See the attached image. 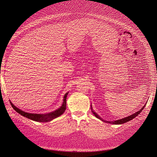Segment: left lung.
Masks as SVG:
<instances>
[{
	"label": "left lung",
	"mask_w": 157,
	"mask_h": 157,
	"mask_svg": "<svg viewBox=\"0 0 157 157\" xmlns=\"http://www.w3.org/2000/svg\"><path fill=\"white\" fill-rule=\"evenodd\" d=\"M146 104V103L144 104V106H143V108H142L141 109H140V110L138 111H137L136 113L132 114V115H130V116H128V117H125V118H122V119H120V120H115V121H106V120H102V119L99 116H98V115L93 110V108H92V105H91V109H92V112L93 113V114L95 115V116L97 118L100 119L101 120H102V121H104V122H105V123H111V124H114V125H121V124H123V123H126V122H127V121H129L130 120H132V119H134V118H136V117L137 116V115L143 110V109L144 108V107H145Z\"/></svg>",
	"instance_id": "obj_1"
}]
</instances>
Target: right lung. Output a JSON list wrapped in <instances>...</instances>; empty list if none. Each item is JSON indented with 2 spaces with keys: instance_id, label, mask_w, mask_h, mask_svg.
<instances>
[{
  "instance_id": "1",
  "label": "right lung",
  "mask_w": 157,
  "mask_h": 157,
  "mask_svg": "<svg viewBox=\"0 0 157 157\" xmlns=\"http://www.w3.org/2000/svg\"><path fill=\"white\" fill-rule=\"evenodd\" d=\"M69 92H67L64 97H63V103L62 105L60 107L59 109H56L54 111L48 113H45V114H36V113H27L25 111H23L19 108H16V107L10 101L11 105L13 107V108L17 112L20 114L22 115L23 117H26L30 120H34L35 121H38V122H48L53 120V119L59 117L64 113V111L66 109V99H67V96L68 95Z\"/></svg>"
}]
</instances>
